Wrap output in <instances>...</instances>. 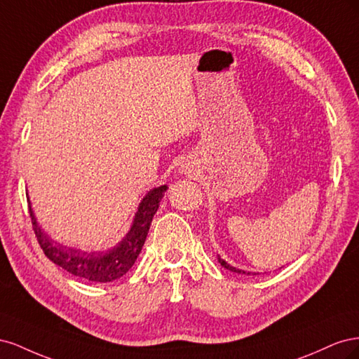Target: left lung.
Returning <instances> with one entry per match:
<instances>
[{
    "label": "left lung",
    "mask_w": 359,
    "mask_h": 359,
    "mask_svg": "<svg viewBox=\"0 0 359 359\" xmlns=\"http://www.w3.org/2000/svg\"><path fill=\"white\" fill-rule=\"evenodd\" d=\"M217 259H219V262H220V265H222L223 268L232 271V273H236V274H245V276H256V274H259V273H250V271H243V269H240V268H235V266H232L231 264H227L226 260H224V259H222L219 255H217Z\"/></svg>",
    "instance_id": "left-lung-1"
}]
</instances>
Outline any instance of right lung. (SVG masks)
Listing matches in <instances>:
<instances>
[{
    "mask_svg": "<svg viewBox=\"0 0 359 359\" xmlns=\"http://www.w3.org/2000/svg\"><path fill=\"white\" fill-rule=\"evenodd\" d=\"M166 190L168 186L151 189L137 205L133 222L121 241H118L111 248L99 250V252H85V250L64 245L52 240L39 224L29 198L28 206L37 241L53 264L73 276L95 281V283H109V281L121 278L135 265L140 250L145 244L151 222H153V217L157 212Z\"/></svg>",
    "mask_w": 359,
    "mask_h": 359,
    "instance_id": "1",
    "label": "right lung"
}]
</instances>
